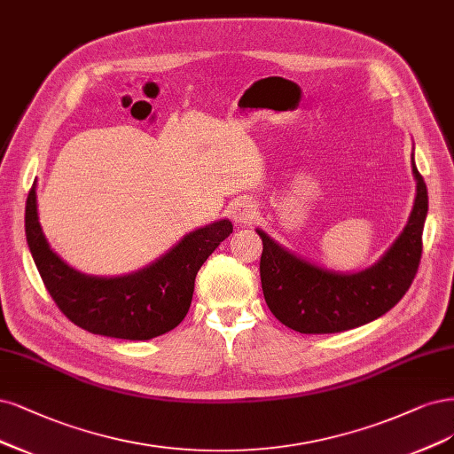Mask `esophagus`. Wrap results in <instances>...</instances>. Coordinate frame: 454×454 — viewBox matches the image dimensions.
<instances>
[{
    "instance_id": "esophagus-1",
    "label": "esophagus",
    "mask_w": 454,
    "mask_h": 454,
    "mask_svg": "<svg viewBox=\"0 0 454 454\" xmlns=\"http://www.w3.org/2000/svg\"><path fill=\"white\" fill-rule=\"evenodd\" d=\"M231 215L237 223H252L257 217V207L249 199H239L231 207Z\"/></svg>"
}]
</instances>
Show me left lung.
Returning <instances> with one entry per match:
<instances>
[{
  "label": "left lung",
  "mask_w": 454,
  "mask_h": 454,
  "mask_svg": "<svg viewBox=\"0 0 454 454\" xmlns=\"http://www.w3.org/2000/svg\"><path fill=\"white\" fill-rule=\"evenodd\" d=\"M413 165L417 197L408 225L373 267L356 274L328 272L262 239L261 284L274 317L301 334H333L366 325L393 308L419 270L428 212L427 184Z\"/></svg>",
  "instance_id": "obj_1"
}]
</instances>
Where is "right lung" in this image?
<instances>
[{
  "instance_id": "1",
  "label": "right lung",
  "mask_w": 454,
  "mask_h": 454,
  "mask_svg": "<svg viewBox=\"0 0 454 454\" xmlns=\"http://www.w3.org/2000/svg\"><path fill=\"white\" fill-rule=\"evenodd\" d=\"M231 232L229 220L215 222L187 234L143 270L96 278L76 272L52 252L37 220L35 187L26 200V239L46 291L71 323L108 338L150 340L178 326L192 306L199 269Z\"/></svg>"
}]
</instances>
